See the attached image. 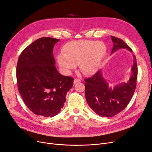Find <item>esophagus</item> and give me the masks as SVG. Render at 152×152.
<instances>
[{
    "label": "esophagus",
    "instance_id": "34e87169",
    "mask_svg": "<svg viewBox=\"0 0 152 152\" xmlns=\"http://www.w3.org/2000/svg\"><path fill=\"white\" fill-rule=\"evenodd\" d=\"M81 81L80 80H79V79H75L74 80V84H76V83H81Z\"/></svg>",
    "mask_w": 152,
    "mask_h": 152
}]
</instances>
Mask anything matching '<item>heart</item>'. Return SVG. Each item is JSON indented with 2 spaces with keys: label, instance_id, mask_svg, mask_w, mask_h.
<instances>
[{
  "label": "heart",
  "instance_id": "heart-1",
  "mask_svg": "<svg viewBox=\"0 0 152 152\" xmlns=\"http://www.w3.org/2000/svg\"><path fill=\"white\" fill-rule=\"evenodd\" d=\"M63 52L57 55V61L61 69L68 74L75 69L77 64L84 75L95 73L99 69L106 54V47L101 42L75 40L66 44Z\"/></svg>",
  "mask_w": 152,
  "mask_h": 152
}]
</instances>
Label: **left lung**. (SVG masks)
<instances>
[{
	"label": "left lung",
	"instance_id": "left-lung-1",
	"mask_svg": "<svg viewBox=\"0 0 152 152\" xmlns=\"http://www.w3.org/2000/svg\"><path fill=\"white\" fill-rule=\"evenodd\" d=\"M114 43L111 55L120 49H132L122 39L111 36ZM134 64L132 75L127 83H122L114 88L109 86L99 70L91 77L85 79L86 99L89 106L100 116L111 117L123 110L130 102L136 88L137 65L135 56L133 55Z\"/></svg>",
	"mask_w": 152,
	"mask_h": 152
}]
</instances>
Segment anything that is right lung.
<instances>
[{"mask_svg":"<svg viewBox=\"0 0 152 152\" xmlns=\"http://www.w3.org/2000/svg\"><path fill=\"white\" fill-rule=\"evenodd\" d=\"M59 40L37 39L22 52L17 65L18 89L24 103L32 113L45 117L60 113L73 86L74 79L59 73L55 66L53 50Z\"/></svg>","mask_w":152,"mask_h":152,"instance_id":"1","label":"right lung"}]
</instances>
